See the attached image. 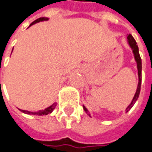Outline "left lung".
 I'll list each match as a JSON object with an SVG mask.
<instances>
[{
	"instance_id": "left-lung-1",
	"label": "left lung",
	"mask_w": 152,
	"mask_h": 152,
	"mask_svg": "<svg viewBox=\"0 0 152 152\" xmlns=\"http://www.w3.org/2000/svg\"><path fill=\"white\" fill-rule=\"evenodd\" d=\"M126 39H127V42H128V44H129V46H130V48L132 49L133 50V56H134V59H135V61H136V63H137V69H138V76H139V83H138V87H137V90H136V92H135V95L133 96V100H132V102L131 103L126 107V112H128L129 110L132 109V107H133V105H134V103L136 102L137 101V99H138V97H139V96H140V86H141V80H142V77H141V71H142V61H141V58L140 56V53H139V47H138V45H137V42L135 41V39L133 37V36L131 34H129L127 36V37H126ZM83 109L85 110L86 111V113L89 116H91V115H90V113H89V111L87 110V109L83 105Z\"/></svg>"
}]
</instances>
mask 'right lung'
Here are the masks:
<instances>
[{
    "label": "right lung",
    "instance_id": "right-lung-1",
    "mask_svg": "<svg viewBox=\"0 0 152 152\" xmlns=\"http://www.w3.org/2000/svg\"><path fill=\"white\" fill-rule=\"evenodd\" d=\"M48 18H44V17H42V18H39V19H37V20H35L34 22H32L31 25H30V26H32V25H34L36 23H38V22H40V21H44V20H48ZM56 103L55 102V103H53L51 106L50 107H48V108H46L45 110H39V111H37V112H31V111H28V110H19L21 112H23V113H25V114H28V115H49L50 113H52V111L55 110V108H56Z\"/></svg>",
    "mask_w": 152,
    "mask_h": 152
}]
</instances>
